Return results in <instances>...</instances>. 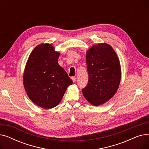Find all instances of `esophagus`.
<instances>
[{
    "mask_svg": "<svg viewBox=\"0 0 149 149\" xmlns=\"http://www.w3.org/2000/svg\"><path fill=\"white\" fill-rule=\"evenodd\" d=\"M72 81H73V82H75L76 81V79H77V78L75 77H72Z\"/></svg>",
    "mask_w": 149,
    "mask_h": 149,
    "instance_id": "esophagus-1",
    "label": "esophagus"
}]
</instances>
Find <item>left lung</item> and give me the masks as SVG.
I'll return each mask as SVG.
<instances>
[{"instance_id": "obj_1", "label": "left lung", "mask_w": 149, "mask_h": 149, "mask_svg": "<svg viewBox=\"0 0 149 149\" xmlns=\"http://www.w3.org/2000/svg\"><path fill=\"white\" fill-rule=\"evenodd\" d=\"M86 60L89 80L83 94L91 104H103L119 87L121 70L118 57L111 45L98 43L87 51Z\"/></svg>"}]
</instances>
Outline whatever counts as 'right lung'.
Masks as SVG:
<instances>
[{"label":"right lung","mask_w":149,"mask_h":149,"mask_svg":"<svg viewBox=\"0 0 149 149\" xmlns=\"http://www.w3.org/2000/svg\"><path fill=\"white\" fill-rule=\"evenodd\" d=\"M60 53L49 43L37 46L28 59L23 85L30 100L43 109L57 106L69 85L73 83L58 63Z\"/></svg>","instance_id":"add662e5"}]
</instances>
